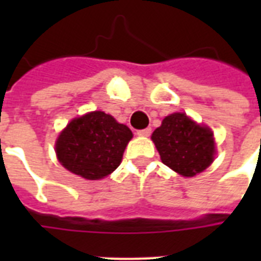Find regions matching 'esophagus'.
<instances>
[{"instance_id": "obj_1", "label": "esophagus", "mask_w": 261, "mask_h": 261, "mask_svg": "<svg viewBox=\"0 0 261 261\" xmlns=\"http://www.w3.org/2000/svg\"><path fill=\"white\" fill-rule=\"evenodd\" d=\"M137 134H138L139 137H149V135L151 134V128L150 127H147V128L139 130V131H137Z\"/></svg>"}]
</instances>
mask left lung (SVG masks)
I'll list each match as a JSON object with an SVG mask.
<instances>
[{
    "label": "left lung",
    "mask_w": 261,
    "mask_h": 261,
    "mask_svg": "<svg viewBox=\"0 0 261 261\" xmlns=\"http://www.w3.org/2000/svg\"><path fill=\"white\" fill-rule=\"evenodd\" d=\"M151 141L161 161L184 177L200 173L214 161L213 131L182 112H174L164 119L151 134Z\"/></svg>",
    "instance_id": "1"
}]
</instances>
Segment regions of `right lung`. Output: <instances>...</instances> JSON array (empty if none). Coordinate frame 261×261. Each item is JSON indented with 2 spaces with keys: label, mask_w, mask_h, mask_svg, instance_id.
Returning <instances> with one entry per match:
<instances>
[{
  "label": "right lung",
  "mask_w": 261,
  "mask_h": 261,
  "mask_svg": "<svg viewBox=\"0 0 261 261\" xmlns=\"http://www.w3.org/2000/svg\"><path fill=\"white\" fill-rule=\"evenodd\" d=\"M133 133L111 115L93 111L73 119L55 142L59 163L71 173L87 180L111 174L122 163Z\"/></svg>",
  "instance_id": "add662e5"
}]
</instances>
